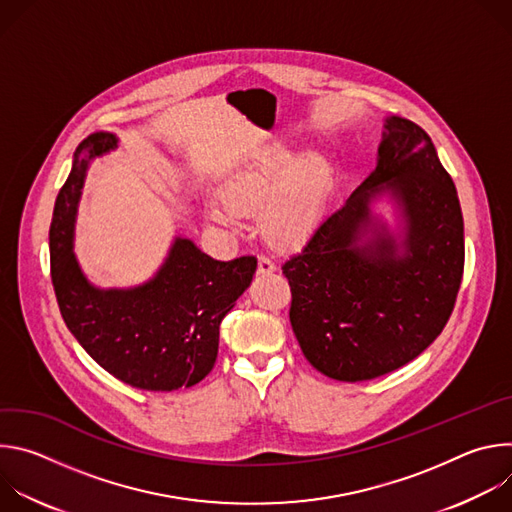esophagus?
Returning a JSON list of instances; mask_svg holds the SVG:
<instances>
[{
    "label": "esophagus",
    "mask_w": 512,
    "mask_h": 512,
    "mask_svg": "<svg viewBox=\"0 0 512 512\" xmlns=\"http://www.w3.org/2000/svg\"><path fill=\"white\" fill-rule=\"evenodd\" d=\"M275 271V263L267 257L257 259V275H271Z\"/></svg>",
    "instance_id": "1"
}]
</instances>
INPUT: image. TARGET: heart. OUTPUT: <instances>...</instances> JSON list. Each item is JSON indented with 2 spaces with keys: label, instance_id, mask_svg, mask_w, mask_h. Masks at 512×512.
<instances>
[{
  "label": "heart",
  "instance_id": "heart-1",
  "mask_svg": "<svg viewBox=\"0 0 512 512\" xmlns=\"http://www.w3.org/2000/svg\"><path fill=\"white\" fill-rule=\"evenodd\" d=\"M334 170L320 152L300 154L285 145L249 154L221 184L227 208L210 206L208 221L231 225L233 212H263L261 233L279 251H294L316 231L332 188Z\"/></svg>",
  "mask_w": 512,
  "mask_h": 512
}]
</instances>
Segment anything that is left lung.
Wrapping results in <instances>:
<instances>
[{
    "label": "left lung",
    "instance_id": "1",
    "mask_svg": "<svg viewBox=\"0 0 512 512\" xmlns=\"http://www.w3.org/2000/svg\"><path fill=\"white\" fill-rule=\"evenodd\" d=\"M283 273L291 328L330 379L387 375L442 334L464 273V221L456 186L419 125L383 119L373 174Z\"/></svg>",
    "mask_w": 512,
    "mask_h": 512
}]
</instances>
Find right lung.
<instances>
[{
  "label": "right lung",
  "mask_w": 512,
  "mask_h": 512,
  "mask_svg": "<svg viewBox=\"0 0 512 512\" xmlns=\"http://www.w3.org/2000/svg\"><path fill=\"white\" fill-rule=\"evenodd\" d=\"M117 145L111 131L85 137L58 192L50 265L60 314L115 379L145 391L192 387L212 371L218 328L251 285L257 259L216 261L178 233L150 279L127 287L95 285L75 255L77 214L91 162Z\"/></svg>",
  "instance_id": "1"
}]
</instances>
